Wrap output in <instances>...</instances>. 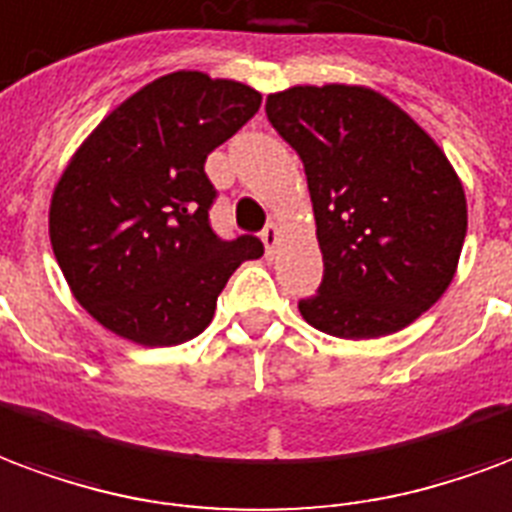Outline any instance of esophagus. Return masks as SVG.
I'll return each instance as SVG.
<instances>
[{"label": "esophagus", "mask_w": 512, "mask_h": 512, "mask_svg": "<svg viewBox=\"0 0 512 512\" xmlns=\"http://www.w3.org/2000/svg\"><path fill=\"white\" fill-rule=\"evenodd\" d=\"M260 238H263V244H266L268 255H274V246L279 244V225H274V222H268V225L263 227V233H260Z\"/></svg>", "instance_id": "34e87169"}]
</instances>
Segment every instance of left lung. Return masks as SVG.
<instances>
[{
	"label": "left lung",
	"mask_w": 512,
	"mask_h": 512,
	"mask_svg": "<svg viewBox=\"0 0 512 512\" xmlns=\"http://www.w3.org/2000/svg\"><path fill=\"white\" fill-rule=\"evenodd\" d=\"M268 121L298 151L323 282L304 320L342 339L401 331L439 301L467 236V198L437 143L363 86L268 94Z\"/></svg>",
	"instance_id": "obj_1"
}]
</instances>
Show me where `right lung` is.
Returning <instances> with one entry per match:
<instances>
[{
	"instance_id": "obj_1",
	"label": "right lung",
	"mask_w": 512,
	"mask_h": 512,
	"mask_svg": "<svg viewBox=\"0 0 512 512\" xmlns=\"http://www.w3.org/2000/svg\"><path fill=\"white\" fill-rule=\"evenodd\" d=\"M238 81L181 70L143 86L97 124L56 184L51 246L78 304L146 347L195 339L255 236L211 230L206 157L260 108Z\"/></svg>"
}]
</instances>
